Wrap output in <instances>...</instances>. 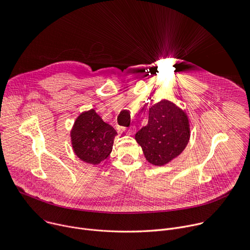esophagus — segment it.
<instances>
[{
  "instance_id": "obj_1",
  "label": "esophagus",
  "mask_w": 250,
  "mask_h": 250,
  "mask_svg": "<svg viewBox=\"0 0 250 250\" xmlns=\"http://www.w3.org/2000/svg\"><path fill=\"white\" fill-rule=\"evenodd\" d=\"M136 127L135 126H132V127H130L127 131H126V134L127 135H129V136H133L135 133H136Z\"/></svg>"
}]
</instances>
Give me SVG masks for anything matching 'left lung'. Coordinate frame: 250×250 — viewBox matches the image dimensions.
Wrapping results in <instances>:
<instances>
[{
	"mask_svg": "<svg viewBox=\"0 0 250 250\" xmlns=\"http://www.w3.org/2000/svg\"><path fill=\"white\" fill-rule=\"evenodd\" d=\"M190 124L186 112L167 99L148 108V122L135 135L146 160L163 167L176 159L190 140Z\"/></svg>",
	"mask_w": 250,
	"mask_h": 250,
	"instance_id": "obj_1",
	"label": "left lung"
}]
</instances>
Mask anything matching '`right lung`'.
I'll return each mask as SVG.
<instances>
[{"label":"right lung","mask_w":250,"mask_h":250,"mask_svg":"<svg viewBox=\"0 0 250 250\" xmlns=\"http://www.w3.org/2000/svg\"><path fill=\"white\" fill-rule=\"evenodd\" d=\"M70 136L75 155L86 164L97 166L112 152L117 132L91 108L77 117Z\"/></svg>","instance_id":"1"}]
</instances>
